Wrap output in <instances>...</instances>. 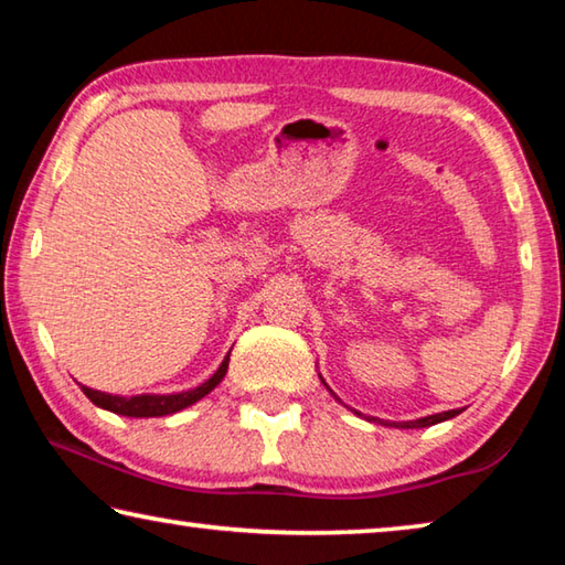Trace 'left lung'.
<instances>
[{
	"mask_svg": "<svg viewBox=\"0 0 565 565\" xmlns=\"http://www.w3.org/2000/svg\"><path fill=\"white\" fill-rule=\"evenodd\" d=\"M461 414V411L454 408V411H444V414H434V416H426V418H418V420H406V424H401V428H426V426H434V424H441L446 418H454ZM396 426V424H394Z\"/></svg>",
	"mask_w": 565,
	"mask_h": 565,
	"instance_id": "8db88e82",
	"label": "left lung"
}]
</instances>
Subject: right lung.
Wrapping results in <instances>:
<instances>
[{
  "mask_svg": "<svg viewBox=\"0 0 565 565\" xmlns=\"http://www.w3.org/2000/svg\"><path fill=\"white\" fill-rule=\"evenodd\" d=\"M228 369V356L222 361V366H218L216 374L204 381L202 386L184 391V394H171V396H131V398H124V396H111V394H102V391H94L82 386L84 394L92 401V404H97L99 408H107L111 414H119V416H131V418H149V416H169V414H177V411L186 408L191 404H196L199 398H204L209 391H212L218 381L224 379Z\"/></svg>",
  "mask_w": 565,
  "mask_h": 565,
  "instance_id": "right-lung-1",
  "label": "right lung"
}]
</instances>
